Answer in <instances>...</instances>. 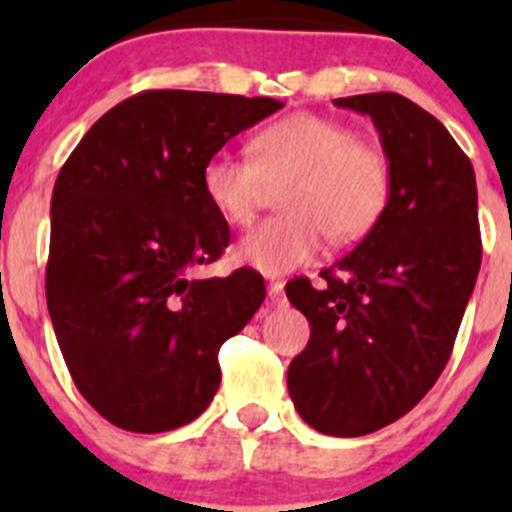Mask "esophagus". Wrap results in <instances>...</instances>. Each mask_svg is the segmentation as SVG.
Returning a JSON list of instances; mask_svg holds the SVG:
<instances>
[{
  "mask_svg": "<svg viewBox=\"0 0 512 512\" xmlns=\"http://www.w3.org/2000/svg\"><path fill=\"white\" fill-rule=\"evenodd\" d=\"M269 300L274 302V305L284 302V282H282V279H271V282H269Z\"/></svg>",
  "mask_w": 512,
  "mask_h": 512,
  "instance_id": "esophagus-1",
  "label": "esophagus"
}]
</instances>
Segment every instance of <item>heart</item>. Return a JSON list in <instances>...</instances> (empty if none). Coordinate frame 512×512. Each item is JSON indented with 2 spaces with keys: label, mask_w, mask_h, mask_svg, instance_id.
Segmentation results:
<instances>
[{
  "label": "heart",
  "mask_w": 512,
  "mask_h": 512,
  "mask_svg": "<svg viewBox=\"0 0 512 512\" xmlns=\"http://www.w3.org/2000/svg\"><path fill=\"white\" fill-rule=\"evenodd\" d=\"M253 158L217 151L202 169V189L230 225L253 223L283 189L287 217L266 220L235 248L238 259L264 274H282L320 253L325 235L336 246L364 241L387 215L395 192L392 161L379 143L312 112L274 122L253 138Z\"/></svg>",
  "instance_id": "heart-1"
}]
</instances>
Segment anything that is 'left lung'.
<instances>
[{"label":"left lung","instance_id":"1","mask_svg":"<svg viewBox=\"0 0 512 512\" xmlns=\"http://www.w3.org/2000/svg\"><path fill=\"white\" fill-rule=\"evenodd\" d=\"M374 120L395 171L382 223L338 264L287 284L310 323L289 364L297 413L325 436L374 433L441 377L482 264L477 182L441 122L395 92L336 99Z\"/></svg>","mask_w":512,"mask_h":512}]
</instances>
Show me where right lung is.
Wrapping results in <instances>:
<instances>
[{
    "label": "right lung",
    "mask_w": 512,
    "mask_h": 512,
    "mask_svg": "<svg viewBox=\"0 0 512 512\" xmlns=\"http://www.w3.org/2000/svg\"><path fill=\"white\" fill-rule=\"evenodd\" d=\"M279 99L148 89L104 112L51 197L45 300L76 390L122 431L192 423L220 387L217 351L266 297L261 274L197 279L230 228L202 169Z\"/></svg>",
    "instance_id": "right-lung-1"
}]
</instances>
